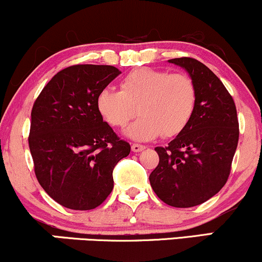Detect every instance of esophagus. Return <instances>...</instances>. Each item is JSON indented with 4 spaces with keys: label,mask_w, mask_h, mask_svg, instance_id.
I'll use <instances>...</instances> for the list:
<instances>
[{
    "label": "esophagus",
    "mask_w": 262,
    "mask_h": 262,
    "mask_svg": "<svg viewBox=\"0 0 262 262\" xmlns=\"http://www.w3.org/2000/svg\"><path fill=\"white\" fill-rule=\"evenodd\" d=\"M144 149H145V146L140 145V144H132V150H133L134 152H139Z\"/></svg>",
    "instance_id": "obj_1"
}]
</instances>
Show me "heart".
<instances>
[{
    "instance_id": "heart-1",
    "label": "heart",
    "mask_w": 262,
    "mask_h": 262,
    "mask_svg": "<svg viewBox=\"0 0 262 262\" xmlns=\"http://www.w3.org/2000/svg\"><path fill=\"white\" fill-rule=\"evenodd\" d=\"M197 102L194 81L185 74L141 68L121 81V90L104 89L97 96V110L112 127L123 128L138 113L139 118L125 130L135 140L175 137L187 127Z\"/></svg>"
}]
</instances>
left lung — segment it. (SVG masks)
I'll return each instance as SVG.
<instances>
[{"instance_id": "1", "label": "left lung", "mask_w": 262, "mask_h": 262, "mask_svg": "<svg viewBox=\"0 0 262 262\" xmlns=\"http://www.w3.org/2000/svg\"><path fill=\"white\" fill-rule=\"evenodd\" d=\"M194 81L193 116L167 146L155 148L159 165L150 173L152 189L162 202L188 208L221 191L229 177L239 140V122L233 97L206 65L192 58L169 60Z\"/></svg>"}]
</instances>
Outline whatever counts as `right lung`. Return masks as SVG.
Masks as SVG:
<instances>
[{
    "label": "right lung",
    "instance_id": "1",
    "mask_svg": "<svg viewBox=\"0 0 262 262\" xmlns=\"http://www.w3.org/2000/svg\"><path fill=\"white\" fill-rule=\"evenodd\" d=\"M121 71L111 65H74L59 71L32 108L29 149L43 189L66 208L89 210L113 189V169L130 145L97 110V96Z\"/></svg>",
    "mask_w": 262,
    "mask_h": 262
}]
</instances>
